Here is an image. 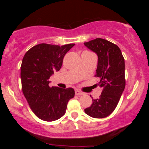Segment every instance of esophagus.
<instances>
[{
	"label": "esophagus",
	"instance_id": "obj_1",
	"mask_svg": "<svg viewBox=\"0 0 149 149\" xmlns=\"http://www.w3.org/2000/svg\"><path fill=\"white\" fill-rule=\"evenodd\" d=\"M75 93H76V95H83V92H82L81 91H80V90H76V91H75Z\"/></svg>",
	"mask_w": 149,
	"mask_h": 149
}]
</instances>
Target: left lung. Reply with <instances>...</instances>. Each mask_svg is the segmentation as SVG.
<instances>
[{
	"mask_svg": "<svg viewBox=\"0 0 149 149\" xmlns=\"http://www.w3.org/2000/svg\"><path fill=\"white\" fill-rule=\"evenodd\" d=\"M84 45L98 57L95 76L100 78L98 85L102 88L100 97L92 99L93 103L85 112L92 118H103L115 110L124 91L125 59L119 47L105 39H94Z\"/></svg>",
	"mask_w": 149,
	"mask_h": 149,
	"instance_id": "1",
	"label": "left lung"
}]
</instances>
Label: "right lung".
<instances>
[{
    "label": "right lung",
    "instance_id": "1",
    "mask_svg": "<svg viewBox=\"0 0 149 149\" xmlns=\"http://www.w3.org/2000/svg\"><path fill=\"white\" fill-rule=\"evenodd\" d=\"M75 44L62 46L41 43L33 46L24 56L21 65L22 92L32 111L40 119L54 121L66 113L72 88L49 87V77L59 71L66 53Z\"/></svg>",
    "mask_w": 149,
    "mask_h": 149
}]
</instances>
